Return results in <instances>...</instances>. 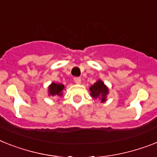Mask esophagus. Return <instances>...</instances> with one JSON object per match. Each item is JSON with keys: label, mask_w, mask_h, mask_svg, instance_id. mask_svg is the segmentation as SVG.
I'll use <instances>...</instances> for the list:
<instances>
[{"label": "esophagus", "mask_w": 157, "mask_h": 157, "mask_svg": "<svg viewBox=\"0 0 157 157\" xmlns=\"http://www.w3.org/2000/svg\"><path fill=\"white\" fill-rule=\"evenodd\" d=\"M74 81L76 84H81V77H74Z\"/></svg>", "instance_id": "obj_1"}]
</instances>
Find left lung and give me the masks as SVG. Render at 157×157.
<instances>
[{
	"label": "left lung",
	"mask_w": 157,
	"mask_h": 157,
	"mask_svg": "<svg viewBox=\"0 0 157 157\" xmlns=\"http://www.w3.org/2000/svg\"><path fill=\"white\" fill-rule=\"evenodd\" d=\"M90 89V95L94 99L99 98L101 100V102L106 101V97L109 93V89L104 84V82L101 80L97 81L94 85H91L89 88Z\"/></svg>",
	"instance_id": "8db88e82"
}]
</instances>
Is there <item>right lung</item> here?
Listing matches in <instances>:
<instances>
[{
  "mask_svg": "<svg viewBox=\"0 0 157 157\" xmlns=\"http://www.w3.org/2000/svg\"><path fill=\"white\" fill-rule=\"evenodd\" d=\"M64 89V86L61 84H56L52 82L48 86V96H62V91Z\"/></svg>",
  "mask_w": 157,
  "mask_h": 157,
  "instance_id": "1",
  "label": "right lung"
}]
</instances>
